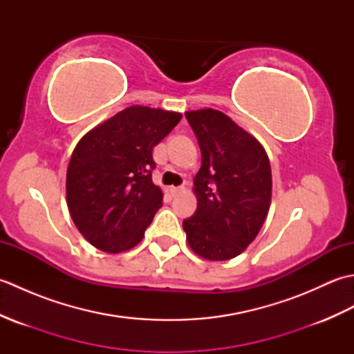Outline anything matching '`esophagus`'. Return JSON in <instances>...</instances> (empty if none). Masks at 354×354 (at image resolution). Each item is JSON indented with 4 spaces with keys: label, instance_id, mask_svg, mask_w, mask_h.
<instances>
[{
    "label": "esophagus",
    "instance_id": "34e87169",
    "mask_svg": "<svg viewBox=\"0 0 354 354\" xmlns=\"http://www.w3.org/2000/svg\"><path fill=\"white\" fill-rule=\"evenodd\" d=\"M185 189L184 187L181 185V187H170V193L173 194V196H176V194H179V193H183Z\"/></svg>",
    "mask_w": 354,
    "mask_h": 354
}]
</instances>
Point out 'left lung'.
Segmentation results:
<instances>
[{
	"mask_svg": "<svg viewBox=\"0 0 354 354\" xmlns=\"http://www.w3.org/2000/svg\"><path fill=\"white\" fill-rule=\"evenodd\" d=\"M196 135L202 165L194 176L196 212L183 222L199 257L225 261L257 237L270 207L272 175L265 149L223 112H185Z\"/></svg>",
	"mask_w": 354,
	"mask_h": 354,
	"instance_id": "obj_1",
	"label": "left lung"
}]
</instances>
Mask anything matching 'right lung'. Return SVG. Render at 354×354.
<instances>
[{"instance_id": "obj_1", "label": "right lung", "mask_w": 354, "mask_h": 354, "mask_svg": "<svg viewBox=\"0 0 354 354\" xmlns=\"http://www.w3.org/2000/svg\"><path fill=\"white\" fill-rule=\"evenodd\" d=\"M183 115L129 106L82 137L66 170V205L80 234L115 254L141 242L162 205L152 181L153 147Z\"/></svg>"}]
</instances>
